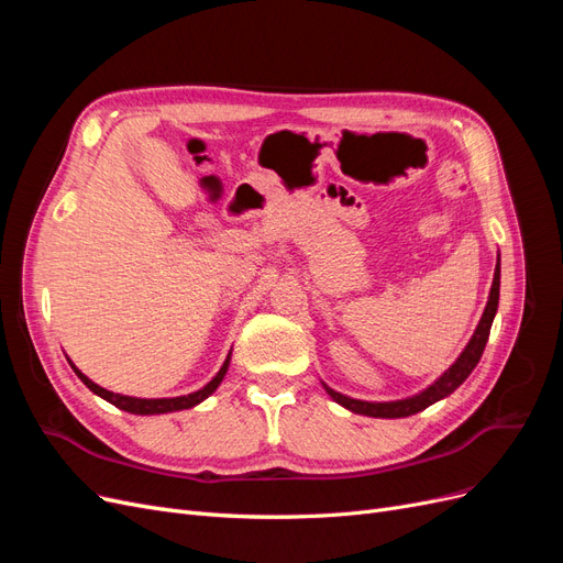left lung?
<instances>
[{
  "mask_svg": "<svg viewBox=\"0 0 563 563\" xmlns=\"http://www.w3.org/2000/svg\"><path fill=\"white\" fill-rule=\"evenodd\" d=\"M498 298H500V258H498V265H496V275H493V286H490V296H488V302H486V310H484L479 327H476V331H474L472 340L467 343L465 352L457 356V362L444 373V376H441L434 385H430L424 391H420V395H416L411 399H401V401L376 404V401L350 399V397L340 395V391H335L331 387H327V391L340 406L350 408V411H354V413L371 416V418H406V416H413V413L422 411V408L432 406L439 399L449 397L455 387H460V385L467 380V376L474 371V366L479 364L482 354H484V347H486L488 333H490L493 317H496V310H498Z\"/></svg>",
  "mask_w": 563,
  "mask_h": 563,
  "instance_id": "8db88e82",
  "label": "left lung"
}]
</instances>
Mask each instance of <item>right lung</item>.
Segmentation results:
<instances>
[{
    "label": "right lung",
    "instance_id": "right-lung-1",
    "mask_svg": "<svg viewBox=\"0 0 563 563\" xmlns=\"http://www.w3.org/2000/svg\"><path fill=\"white\" fill-rule=\"evenodd\" d=\"M70 366H73V362H70ZM228 366H230V354H228L225 364L220 366L218 376H216V378H213L209 385H203L199 391H192V395H185V397H174V399H135V397L114 395V391H110V389H106V387H100V385L91 383L87 376H84V373H81L77 366H73V368H75V373H77V376L81 378V383H84V385H87L91 391H96L98 397H103L106 401L114 404L117 408H122V411H129V413H135V416H155V413H172V411H183V408H192V406H197L199 401L207 399V397L211 395V391H216V387L220 385V380L225 378Z\"/></svg>",
    "mask_w": 563,
    "mask_h": 563
}]
</instances>
